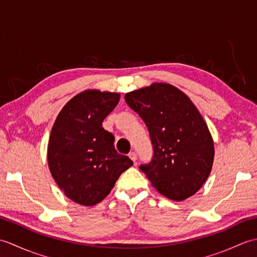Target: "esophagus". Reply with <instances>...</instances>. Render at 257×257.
<instances>
[{"label":"esophagus","instance_id":"34e87169","mask_svg":"<svg viewBox=\"0 0 257 257\" xmlns=\"http://www.w3.org/2000/svg\"><path fill=\"white\" fill-rule=\"evenodd\" d=\"M130 159H132L134 162H136V160H137V155H136V152H130V154L128 155Z\"/></svg>","mask_w":257,"mask_h":257}]
</instances>
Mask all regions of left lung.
Wrapping results in <instances>:
<instances>
[{"mask_svg":"<svg viewBox=\"0 0 257 257\" xmlns=\"http://www.w3.org/2000/svg\"><path fill=\"white\" fill-rule=\"evenodd\" d=\"M124 100L149 130L154 157L140 170L152 187L173 201L195 194L212 170L214 144L194 103L167 83L127 92Z\"/></svg>","mask_w":257,"mask_h":257,"instance_id":"left-lung-1","label":"left lung"}]
</instances>
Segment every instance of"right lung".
Listing matches in <instances>:
<instances>
[{
  "mask_svg": "<svg viewBox=\"0 0 257 257\" xmlns=\"http://www.w3.org/2000/svg\"><path fill=\"white\" fill-rule=\"evenodd\" d=\"M120 99L118 92L88 89L73 97L54 122L47 147L48 168L68 199L99 203L123 171L134 165L118 154L102 121Z\"/></svg>",
  "mask_w": 257,
  "mask_h": 257,
  "instance_id": "1",
  "label": "right lung"
}]
</instances>
